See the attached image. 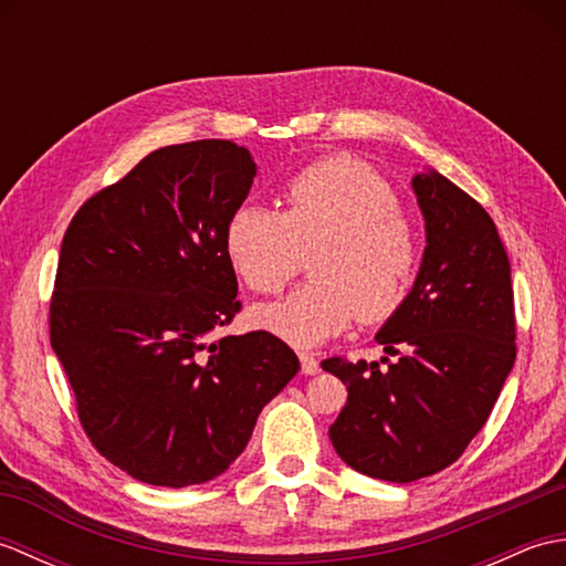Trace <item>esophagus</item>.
Returning a JSON list of instances; mask_svg holds the SVG:
<instances>
[{
	"label": "esophagus",
	"mask_w": 566,
	"mask_h": 566,
	"mask_svg": "<svg viewBox=\"0 0 566 566\" xmlns=\"http://www.w3.org/2000/svg\"><path fill=\"white\" fill-rule=\"evenodd\" d=\"M298 363H302L304 375H318V371H321V365H318V359L314 355L302 353V355H298Z\"/></svg>",
	"instance_id": "esophagus-1"
}]
</instances>
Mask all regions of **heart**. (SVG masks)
Wrapping results in <instances>:
<instances>
[{
    "label": "heart",
    "mask_w": 566,
    "mask_h": 566,
    "mask_svg": "<svg viewBox=\"0 0 566 566\" xmlns=\"http://www.w3.org/2000/svg\"><path fill=\"white\" fill-rule=\"evenodd\" d=\"M284 211L245 201L226 223L233 272L255 294H280L311 255L314 282L252 311L262 331L316 347L357 318L377 326L411 296L418 235L394 189L353 155L308 165L284 189Z\"/></svg>",
    "instance_id": "heart-1"
}]
</instances>
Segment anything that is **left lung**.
Instances as JSON below:
<instances>
[{
    "instance_id": "1",
    "label": "left lung",
    "mask_w": 566,
    "mask_h": 566,
    "mask_svg": "<svg viewBox=\"0 0 566 566\" xmlns=\"http://www.w3.org/2000/svg\"><path fill=\"white\" fill-rule=\"evenodd\" d=\"M426 250L403 308L384 323L379 363L323 359L347 387L328 436L357 472L408 484L460 457L515 363L511 264L491 216L436 170L411 179Z\"/></svg>"
}]
</instances>
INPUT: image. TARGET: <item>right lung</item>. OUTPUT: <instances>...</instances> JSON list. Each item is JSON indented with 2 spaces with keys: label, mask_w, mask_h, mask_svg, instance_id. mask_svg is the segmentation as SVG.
Segmentation results:
<instances>
[{
  "label": "right lung",
  "mask_w": 566,
  "mask_h": 566,
  "mask_svg": "<svg viewBox=\"0 0 566 566\" xmlns=\"http://www.w3.org/2000/svg\"><path fill=\"white\" fill-rule=\"evenodd\" d=\"M258 175L248 148L195 140L146 155L82 203L60 248L51 345L94 448L138 482H211L298 371L240 311L223 235Z\"/></svg>",
  "instance_id": "add662e5"
}]
</instances>
